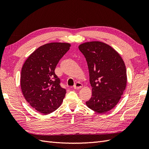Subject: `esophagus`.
I'll use <instances>...</instances> for the list:
<instances>
[{"label":"esophagus","mask_w":149,"mask_h":149,"mask_svg":"<svg viewBox=\"0 0 149 149\" xmlns=\"http://www.w3.org/2000/svg\"><path fill=\"white\" fill-rule=\"evenodd\" d=\"M83 87V84L79 83V82H76L74 85L73 86V88L74 89H79Z\"/></svg>","instance_id":"34e87169"}]
</instances>
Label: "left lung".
<instances>
[{
    "instance_id": "8db88e82",
    "label": "left lung",
    "mask_w": 149,
    "mask_h": 149,
    "mask_svg": "<svg viewBox=\"0 0 149 149\" xmlns=\"http://www.w3.org/2000/svg\"><path fill=\"white\" fill-rule=\"evenodd\" d=\"M78 48L87 61L92 87V97L86 104L97 113H106L117 105L125 89L124 62L114 49L103 42H86Z\"/></svg>"
}]
</instances>
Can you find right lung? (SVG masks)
<instances>
[{"instance_id":"obj_1","label":"right lung","mask_w":149,"mask_h":149,"mask_svg":"<svg viewBox=\"0 0 149 149\" xmlns=\"http://www.w3.org/2000/svg\"><path fill=\"white\" fill-rule=\"evenodd\" d=\"M71 45L49 43L38 48L22 66L20 86L26 101L44 114L55 111L65 96L66 89L55 73V68Z\"/></svg>"}]
</instances>
